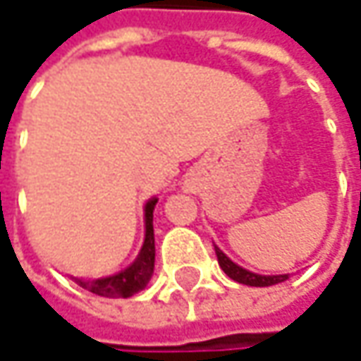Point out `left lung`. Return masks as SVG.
Masks as SVG:
<instances>
[{"label": "left lung", "instance_id": "8db88e82", "mask_svg": "<svg viewBox=\"0 0 361 361\" xmlns=\"http://www.w3.org/2000/svg\"><path fill=\"white\" fill-rule=\"evenodd\" d=\"M216 251V257H219V265L223 267V271L235 282L245 284V286H274V284H280V282H286L288 274H280V276H262V274H253L249 269H245L241 265H237L235 262H231L219 247H214Z\"/></svg>", "mask_w": 361, "mask_h": 361}]
</instances>
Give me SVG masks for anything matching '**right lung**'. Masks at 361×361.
Returning <instances> with one entry per match:
<instances>
[{"instance_id": "add662e5", "label": "right lung", "mask_w": 361, "mask_h": 361, "mask_svg": "<svg viewBox=\"0 0 361 361\" xmlns=\"http://www.w3.org/2000/svg\"><path fill=\"white\" fill-rule=\"evenodd\" d=\"M157 198H151L145 206V243L140 247L138 257L126 269L108 278L97 280H77V284L97 296L108 298H128L149 284L155 269V233H153V210Z\"/></svg>"}]
</instances>
